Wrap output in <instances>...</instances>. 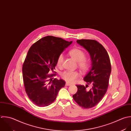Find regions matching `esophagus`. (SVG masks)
Segmentation results:
<instances>
[{
	"instance_id": "esophagus-1",
	"label": "esophagus",
	"mask_w": 131,
	"mask_h": 131,
	"mask_svg": "<svg viewBox=\"0 0 131 131\" xmlns=\"http://www.w3.org/2000/svg\"><path fill=\"white\" fill-rule=\"evenodd\" d=\"M65 85H66V86H70V85H71V84H69V83H66Z\"/></svg>"
}]
</instances>
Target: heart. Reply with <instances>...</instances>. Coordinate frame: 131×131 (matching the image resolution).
I'll return each instance as SVG.
<instances>
[{
    "mask_svg": "<svg viewBox=\"0 0 131 131\" xmlns=\"http://www.w3.org/2000/svg\"><path fill=\"white\" fill-rule=\"evenodd\" d=\"M69 54L72 59L78 62V65L83 72H85L89 69V63L88 60L85 59V54L82 50L78 48H74L69 51ZM63 60V56L60 54L57 60L58 66L62 65ZM61 76L66 82L72 83L79 77V73L77 71H64L61 73Z\"/></svg>",
    "mask_w": 131,
    "mask_h": 131,
    "instance_id": "b5f03b06",
    "label": "heart"
}]
</instances>
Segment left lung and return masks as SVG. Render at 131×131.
<instances>
[{
	"label": "left lung",
	"mask_w": 131,
	"mask_h": 131,
	"mask_svg": "<svg viewBox=\"0 0 131 131\" xmlns=\"http://www.w3.org/2000/svg\"><path fill=\"white\" fill-rule=\"evenodd\" d=\"M77 42L89 52L92 64L91 68L84 78L87 84L93 86L89 91L84 85H77V92L73 100L81 107L89 109L96 106L107 92L111 72L109 56L104 46L94 40L81 39Z\"/></svg>",
	"instance_id": "1"
}]
</instances>
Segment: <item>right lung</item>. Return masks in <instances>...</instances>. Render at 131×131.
<instances>
[{"mask_svg":"<svg viewBox=\"0 0 131 131\" xmlns=\"http://www.w3.org/2000/svg\"><path fill=\"white\" fill-rule=\"evenodd\" d=\"M72 42L48 36L37 41L28 50L22 66L23 80L26 93L35 105L49 106L65 86L64 80H52L55 74L48 73L53 71L59 56Z\"/></svg>","mask_w":131,"mask_h":131,"instance_id":"add662e5","label":"right lung"}]
</instances>
